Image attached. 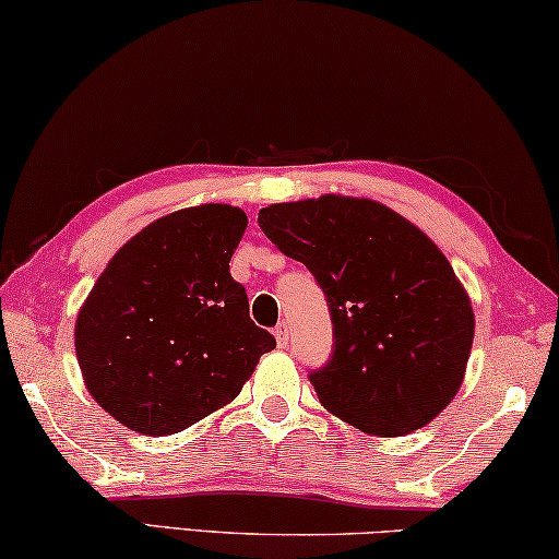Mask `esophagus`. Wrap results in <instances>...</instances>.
<instances>
[{
    "label": "esophagus",
    "instance_id": "1",
    "mask_svg": "<svg viewBox=\"0 0 559 559\" xmlns=\"http://www.w3.org/2000/svg\"><path fill=\"white\" fill-rule=\"evenodd\" d=\"M273 335H276V343L281 345V348H283V345H288V323L286 321L278 323L276 331H273Z\"/></svg>",
    "mask_w": 559,
    "mask_h": 559
}]
</instances>
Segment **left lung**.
<instances>
[{"label": "left lung", "instance_id": "1", "mask_svg": "<svg viewBox=\"0 0 559 559\" xmlns=\"http://www.w3.org/2000/svg\"><path fill=\"white\" fill-rule=\"evenodd\" d=\"M261 231L323 288L335 335L311 383L328 413L397 438L445 411L475 338L471 296L445 253L373 199L325 193L271 203Z\"/></svg>", "mask_w": 559, "mask_h": 559}]
</instances>
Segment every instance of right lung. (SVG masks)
I'll return each mask as SVG.
<instances>
[{"label": "right lung", "instance_id": "add662e5", "mask_svg": "<svg viewBox=\"0 0 559 559\" xmlns=\"http://www.w3.org/2000/svg\"><path fill=\"white\" fill-rule=\"evenodd\" d=\"M248 216L201 203L129 238L74 325L86 391L141 436H174L241 393L276 338L248 316L228 263Z\"/></svg>", "mask_w": 559, "mask_h": 559}]
</instances>
